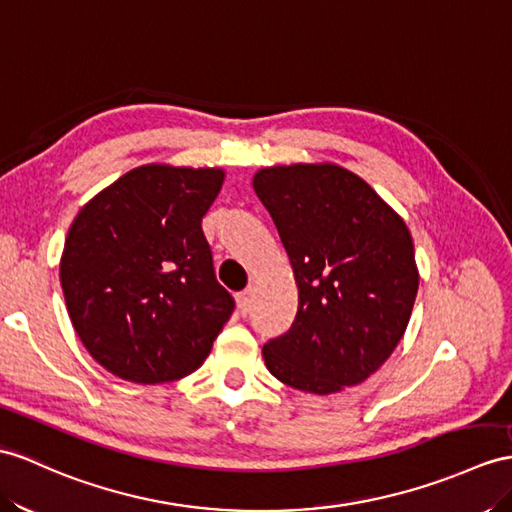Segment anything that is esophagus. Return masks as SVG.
Wrapping results in <instances>:
<instances>
[{
	"mask_svg": "<svg viewBox=\"0 0 512 512\" xmlns=\"http://www.w3.org/2000/svg\"><path fill=\"white\" fill-rule=\"evenodd\" d=\"M236 304H239V313L245 317L249 313V308H252V291H241L236 293Z\"/></svg>",
	"mask_w": 512,
	"mask_h": 512,
	"instance_id": "obj_1",
	"label": "esophagus"
}]
</instances>
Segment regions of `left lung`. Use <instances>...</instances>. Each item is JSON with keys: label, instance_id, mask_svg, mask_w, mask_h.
<instances>
[{"label": "left lung", "instance_id": "1", "mask_svg": "<svg viewBox=\"0 0 512 512\" xmlns=\"http://www.w3.org/2000/svg\"><path fill=\"white\" fill-rule=\"evenodd\" d=\"M254 191L299 289L293 326L263 347L267 369L317 395L367 380L400 343L417 297L406 223L336 165L260 169Z\"/></svg>", "mask_w": 512, "mask_h": 512}]
</instances>
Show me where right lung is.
I'll list each match as a JSON object with an SVG mask.
<instances>
[{"label": "right lung", "mask_w": 512, "mask_h": 512, "mask_svg": "<svg viewBox=\"0 0 512 512\" xmlns=\"http://www.w3.org/2000/svg\"><path fill=\"white\" fill-rule=\"evenodd\" d=\"M221 182V169L145 165L71 223L62 293L80 341L115 376L139 384L189 376L234 313L202 230Z\"/></svg>", "instance_id": "right-lung-1"}]
</instances>
